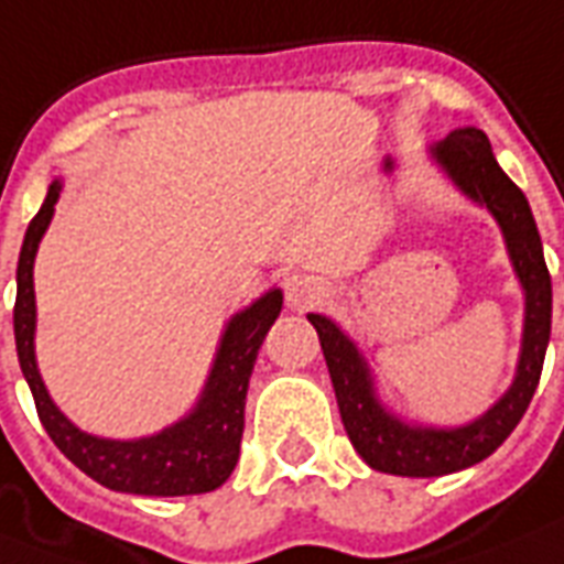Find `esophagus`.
<instances>
[{"label": "esophagus", "mask_w": 564, "mask_h": 564, "mask_svg": "<svg viewBox=\"0 0 564 564\" xmlns=\"http://www.w3.org/2000/svg\"><path fill=\"white\" fill-rule=\"evenodd\" d=\"M332 300V288L317 276H291L285 282V303L294 311H311Z\"/></svg>", "instance_id": "34e87169"}]
</instances>
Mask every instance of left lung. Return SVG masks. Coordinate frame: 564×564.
<instances>
[{
  "label": "left lung",
  "instance_id": "1",
  "mask_svg": "<svg viewBox=\"0 0 564 564\" xmlns=\"http://www.w3.org/2000/svg\"><path fill=\"white\" fill-rule=\"evenodd\" d=\"M431 160L460 188L471 204L484 206L501 227L507 256L524 294V328L516 378L507 393L466 425L436 427L408 422L387 408L376 376L355 340L323 314H308L317 328L337 408L360 460L376 471L402 477H443L486 460L530 408L544 352L551 340L553 288L544 264V250L524 192L512 183L492 154L484 130L460 128L427 148Z\"/></svg>",
  "mask_w": 564,
  "mask_h": 564
}]
</instances>
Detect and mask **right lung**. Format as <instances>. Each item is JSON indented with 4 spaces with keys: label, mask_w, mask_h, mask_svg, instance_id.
I'll list each match as a JSON object with an SVG mask.
<instances>
[{
    "label": "right lung",
    "mask_w": 564,
    "mask_h": 564,
    "mask_svg": "<svg viewBox=\"0 0 564 564\" xmlns=\"http://www.w3.org/2000/svg\"><path fill=\"white\" fill-rule=\"evenodd\" d=\"M63 180H52L46 200L25 229L20 264H17L13 337H17L20 369L31 387L40 422L52 436V443L84 475L112 492L174 498V495H200L218 489L220 484H227L238 463L241 434H245L247 387L261 340L282 311V291L270 288L268 294H261L256 303L229 317L204 393L186 416L162 427L160 434L139 436V440H107V436L87 434L52 402L34 352V332H37L34 259L52 224Z\"/></svg>",
    "instance_id": "1"
}]
</instances>
